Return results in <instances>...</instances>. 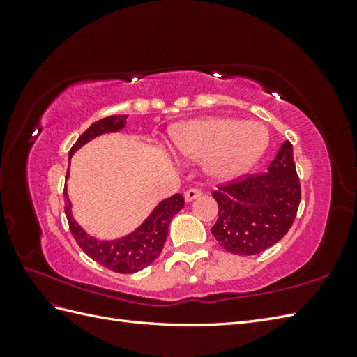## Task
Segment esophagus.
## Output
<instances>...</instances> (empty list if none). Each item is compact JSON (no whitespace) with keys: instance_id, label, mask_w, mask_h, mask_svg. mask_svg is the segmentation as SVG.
Returning <instances> with one entry per match:
<instances>
[{"instance_id":"esophagus-1","label":"esophagus","mask_w":357,"mask_h":357,"mask_svg":"<svg viewBox=\"0 0 357 357\" xmlns=\"http://www.w3.org/2000/svg\"><path fill=\"white\" fill-rule=\"evenodd\" d=\"M201 193H202V192L199 190V188L192 187V188H188V190L184 193V198H185L187 202H190V201L198 198V196H201Z\"/></svg>"}]
</instances>
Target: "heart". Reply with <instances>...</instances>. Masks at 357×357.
Listing matches in <instances>:
<instances>
[{
    "label": "heart",
    "instance_id": "1",
    "mask_svg": "<svg viewBox=\"0 0 357 357\" xmlns=\"http://www.w3.org/2000/svg\"><path fill=\"white\" fill-rule=\"evenodd\" d=\"M267 132L257 123L207 118L173 133V153L181 161H202L210 178L227 181L247 172L267 146Z\"/></svg>",
    "mask_w": 357,
    "mask_h": 357
}]
</instances>
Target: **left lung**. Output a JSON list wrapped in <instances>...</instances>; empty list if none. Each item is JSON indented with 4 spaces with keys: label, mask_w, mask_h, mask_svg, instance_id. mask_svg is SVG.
<instances>
[{
    "label": "left lung",
    "mask_w": 357,
    "mask_h": 357,
    "mask_svg": "<svg viewBox=\"0 0 357 357\" xmlns=\"http://www.w3.org/2000/svg\"><path fill=\"white\" fill-rule=\"evenodd\" d=\"M211 195L219 207L211 233L227 252L250 256L275 245L290 230L301 202L291 142L280 146L268 172L242 174Z\"/></svg>",
    "instance_id": "left-lung-1"
}]
</instances>
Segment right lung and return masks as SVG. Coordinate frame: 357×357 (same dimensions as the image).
Masks as SVG:
<instances>
[{
    "label": "right lung",
    "instance_id": "add662e5",
    "mask_svg": "<svg viewBox=\"0 0 357 357\" xmlns=\"http://www.w3.org/2000/svg\"><path fill=\"white\" fill-rule=\"evenodd\" d=\"M126 119L127 115H113L96 121L73 144V147L69 151V158H72L75 151L84 146L90 139L96 138V136L121 130L126 124ZM67 178H69V169H67L66 174V179ZM70 207L72 204L69 196H67V188H64V211L67 216V222H69V229L82 252L92 257L95 262L101 264L102 267L112 271L136 273L146 268L162 252L164 242L167 239V234H169V225L172 218L184 207V196L176 193L170 196V198L164 199L151 211V215L146 219V222L139 229H136L133 233L128 234V236H124L123 239L110 242L96 241L95 238L89 236L73 219Z\"/></svg>",
    "mask_w": 357,
    "mask_h": 357
}]
</instances>
